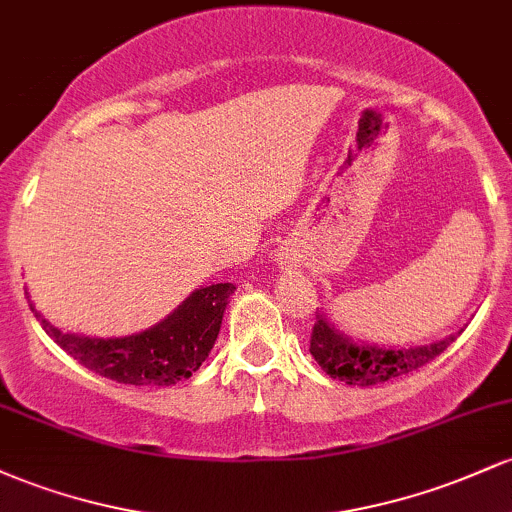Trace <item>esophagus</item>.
Segmentation results:
<instances>
[{"mask_svg": "<svg viewBox=\"0 0 512 512\" xmlns=\"http://www.w3.org/2000/svg\"><path fill=\"white\" fill-rule=\"evenodd\" d=\"M284 264H291V260H289V262H284Z\"/></svg>", "mask_w": 512, "mask_h": 512, "instance_id": "34e87169", "label": "esophagus"}]
</instances>
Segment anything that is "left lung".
I'll return each instance as SVG.
<instances>
[{
	"mask_svg": "<svg viewBox=\"0 0 512 512\" xmlns=\"http://www.w3.org/2000/svg\"><path fill=\"white\" fill-rule=\"evenodd\" d=\"M460 332L426 346L385 349L378 344H356L354 339L339 332L325 313H317L313 334H310V354L330 378L342 380L346 385L368 387L402 378V375L426 366L428 361L443 354L460 337Z\"/></svg>",
	"mask_w": 512,
	"mask_h": 512,
	"instance_id": "1",
	"label": "left lung"
}]
</instances>
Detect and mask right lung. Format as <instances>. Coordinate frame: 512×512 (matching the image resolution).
<instances>
[{"instance_id":"right-lung-1","label":"right lung","mask_w":512,"mask_h":512,"mask_svg":"<svg viewBox=\"0 0 512 512\" xmlns=\"http://www.w3.org/2000/svg\"><path fill=\"white\" fill-rule=\"evenodd\" d=\"M236 291L233 284H211L192 291L166 320L129 337L98 339L69 334L50 325L35 310L43 330L81 366L125 385L166 387L190 378L219 337L223 310Z\"/></svg>"}]
</instances>
